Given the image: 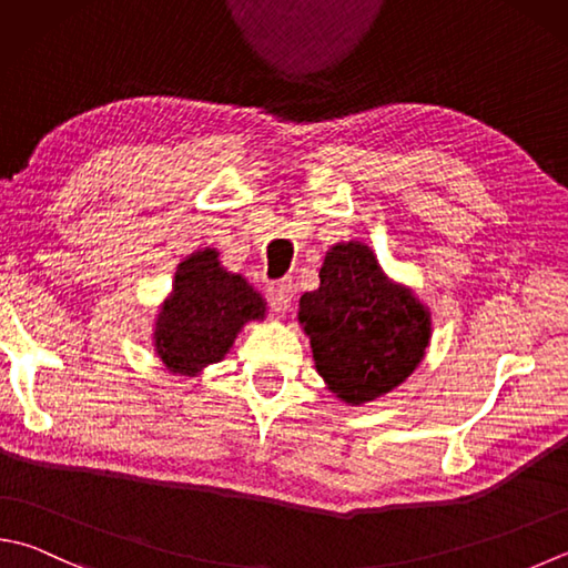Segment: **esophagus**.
Here are the masks:
<instances>
[{
  "instance_id": "1",
  "label": "esophagus",
  "mask_w": 568,
  "mask_h": 568,
  "mask_svg": "<svg viewBox=\"0 0 568 568\" xmlns=\"http://www.w3.org/2000/svg\"><path fill=\"white\" fill-rule=\"evenodd\" d=\"M294 292H296V284L292 280L272 282L270 288H266V294H270V302L276 306V312H286L294 298Z\"/></svg>"
}]
</instances>
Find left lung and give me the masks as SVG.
I'll use <instances>...</instances> for the list:
<instances>
[{
	"label": "left lung",
	"mask_w": 568,
	"mask_h": 568,
	"mask_svg": "<svg viewBox=\"0 0 568 568\" xmlns=\"http://www.w3.org/2000/svg\"><path fill=\"white\" fill-rule=\"evenodd\" d=\"M318 280L298 302V321L328 390L348 405L390 393L425 356L430 312L410 288L388 282L361 242L331 247Z\"/></svg>",
	"instance_id": "left-lung-1"
}]
</instances>
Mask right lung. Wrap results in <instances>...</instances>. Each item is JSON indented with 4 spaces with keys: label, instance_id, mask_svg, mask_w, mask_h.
Here are the masks:
<instances>
[{
    "label": "right lung",
    "instance_id": "right-lung-1",
    "mask_svg": "<svg viewBox=\"0 0 568 568\" xmlns=\"http://www.w3.org/2000/svg\"><path fill=\"white\" fill-rule=\"evenodd\" d=\"M264 318V298L240 274L224 272L215 250H202L178 266L173 294L155 324V351L180 376L224 358L247 321Z\"/></svg>",
    "mask_w": 568,
    "mask_h": 568
}]
</instances>
